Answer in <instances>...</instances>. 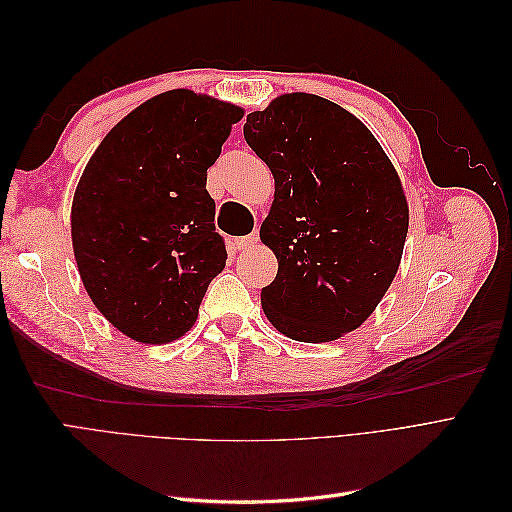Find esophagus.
Returning <instances> with one entry per match:
<instances>
[{"label": "esophagus", "instance_id": "1", "mask_svg": "<svg viewBox=\"0 0 512 512\" xmlns=\"http://www.w3.org/2000/svg\"><path fill=\"white\" fill-rule=\"evenodd\" d=\"M235 243H237L239 250H245V247H254L258 243V232H250V235L237 239Z\"/></svg>", "mask_w": 512, "mask_h": 512}]
</instances>
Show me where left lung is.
<instances>
[{"label": "left lung", "mask_w": 512, "mask_h": 512, "mask_svg": "<svg viewBox=\"0 0 512 512\" xmlns=\"http://www.w3.org/2000/svg\"><path fill=\"white\" fill-rule=\"evenodd\" d=\"M243 136L275 179L260 241L277 258L260 303L273 327L333 342L374 314L395 280L408 200L365 123L314 94H282L247 115Z\"/></svg>", "instance_id": "left-lung-1"}]
</instances>
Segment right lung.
<instances>
[{
	"instance_id": "add662e5",
	"label": "right lung",
	"mask_w": 512,
	"mask_h": 512,
	"mask_svg": "<svg viewBox=\"0 0 512 512\" xmlns=\"http://www.w3.org/2000/svg\"><path fill=\"white\" fill-rule=\"evenodd\" d=\"M243 108L192 89L136 106L89 158L70 230L89 299L141 344L188 333L209 282L226 267L207 168Z\"/></svg>"
}]
</instances>
